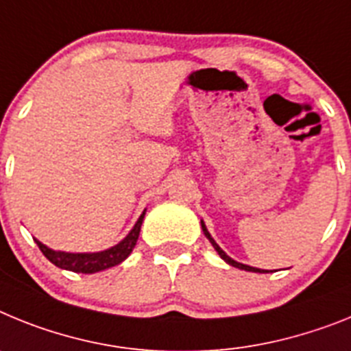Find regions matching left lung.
Returning <instances> with one entry per match:
<instances>
[{
  "label": "left lung",
  "mask_w": 351,
  "mask_h": 351,
  "mask_svg": "<svg viewBox=\"0 0 351 351\" xmlns=\"http://www.w3.org/2000/svg\"><path fill=\"white\" fill-rule=\"evenodd\" d=\"M201 228H203V233H205V237L206 239L210 240V242H212V245H213V249H215V251L219 252V256H221L222 260L226 261V263H230L231 267H237V268H242V270H247V272H263V270H261V268H254V267H249V265H243V263H239V261H234V260H231L230 256L226 254V252L222 251L221 247H219L217 243H215V240L212 239V237H210V233H208V230H206V226H205V222L201 221ZM265 272H267V270H265Z\"/></svg>",
  "instance_id": "1"
}]
</instances>
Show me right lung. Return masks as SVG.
<instances>
[{
	"label": "right lung",
	"instance_id": "right-lung-1",
	"mask_svg": "<svg viewBox=\"0 0 351 351\" xmlns=\"http://www.w3.org/2000/svg\"><path fill=\"white\" fill-rule=\"evenodd\" d=\"M143 219H145V212L141 213V217L138 219V222H136V226L132 228V231H130L118 245L102 252H77V254H74V252H60L45 247L44 243L38 242V240H35V242L36 245H38V249L42 251V254H44L51 263L56 265V267L65 268V270H70V272L95 274L100 272V270H106V268L121 263V261L132 252L134 245L138 242L139 231H141Z\"/></svg>",
	"mask_w": 351,
	"mask_h": 351
}]
</instances>
